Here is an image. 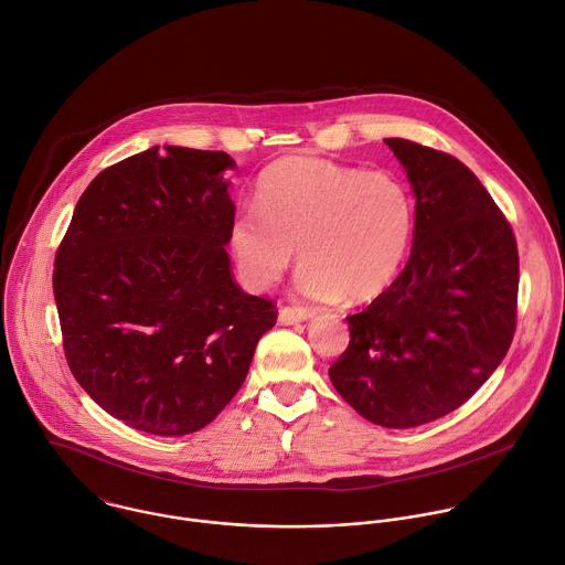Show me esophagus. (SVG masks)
Returning <instances> with one entry per match:
<instances>
[{
	"label": "esophagus",
	"mask_w": 565,
	"mask_h": 565,
	"mask_svg": "<svg viewBox=\"0 0 565 565\" xmlns=\"http://www.w3.org/2000/svg\"><path fill=\"white\" fill-rule=\"evenodd\" d=\"M309 318H311V313H309L307 309L282 307V309L278 311V322H280V324H285V327H289V324H298V322H305V320H309Z\"/></svg>",
	"instance_id": "1"
}]
</instances>
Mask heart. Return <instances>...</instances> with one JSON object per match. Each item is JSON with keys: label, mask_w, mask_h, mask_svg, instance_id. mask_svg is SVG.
I'll return each mask as SVG.
<instances>
[{"label": "heart", "mask_w": 565, "mask_h": 565, "mask_svg": "<svg viewBox=\"0 0 565 565\" xmlns=\"http://www.w3.org/2000/svg\"><path fill=\"white\" fill-rule=\"evenodd\" d=\"M256 212L241 214L227 247L245 287L267 291L296 247L300 294L364 302L399 274L415 234V201L391 172H364L318 157H285L256 188Z\"/></svg>", "instance_id": "b5f03b06"}]
</instances>
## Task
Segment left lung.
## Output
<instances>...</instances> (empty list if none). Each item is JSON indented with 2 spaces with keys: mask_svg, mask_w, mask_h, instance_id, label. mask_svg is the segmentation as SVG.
Here are the masks:
<instances>
[{
  "mask_svg": "<svg viewBox=\"0 0 565 565\" xmlns=\"http://www.w3.org/2000/svg\"><path fill=\"white\" fill-rule=\"evenodd\" d=\"M415 196L406 267L364 311L329 369L369 422L413 428L459 408L501 364L514 333L519 256L508 221L455 157L384 139Z\"/></svg>",
  "mask_w": 565,
  "mask_h": 565,
  "instance_id": "1",
  "label": "left lung"
}]
</instances>
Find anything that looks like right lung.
I'll return each mask as SVG.
<instances>
[{"label": "right lung", "mask_w": 565, "mask_h": 565, "mask_svg": "<svg viewBox=\"0 0 565 565\" xmlns=\"http://www.w3.org/2000/svg\"><path fill=\"white\" fill-rule=\"evenodd\" d=\"M225 152L154 146L82 194L55 260L68 366L124 424L163 437L207 426L243 386L278 311L232 278L236 207Z\"/></svg>", "instance_id": "right-lung-1"}]
</instances>
